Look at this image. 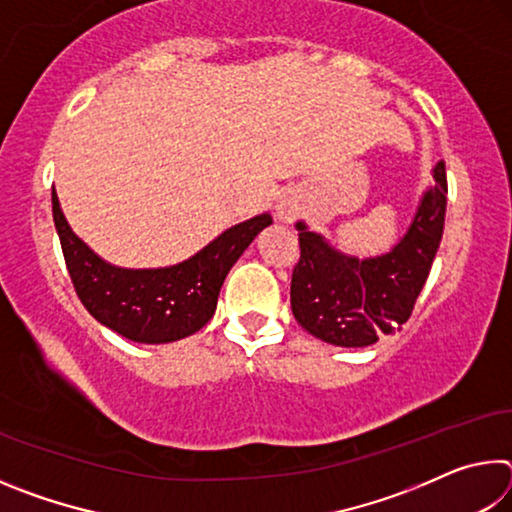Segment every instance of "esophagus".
I'll return each instance as SVG.
<instances>
[{"label":"esophagus","instance_id":"obj_1","mask_svg":"<svg viewBox=\"0 0 512 512\" xmlns=\"http://www.w3.org/2000/svg\"><path fill=\"white\" fill-rule=\"evenodd\" d=\"M300 198L296 194H282L275 205V214L282 223H293L300 216Z\"/></svg>","mask_w":512,"mask_h":512}]
</instances>
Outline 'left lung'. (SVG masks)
Returning <instances> with one entry per match:
<instances>
[{"label": "left lung", "instance_id": "left-lung-1", "mask_svg": "<svg viewBox=\"0 0 512 512\" xmlns=\"http://www.w3.org/2000/svg\"><path fill=\"white\" fill-rule=\"evenodd\" d=\"M445 162L433 167L404 237L384 255L354 257L298 221L300 262L291 277V309L316 339L366 348L409 320L427 282L445 228Z\"/></svg>", "mask_w": 512, "mask_h": 512}]
</instances>
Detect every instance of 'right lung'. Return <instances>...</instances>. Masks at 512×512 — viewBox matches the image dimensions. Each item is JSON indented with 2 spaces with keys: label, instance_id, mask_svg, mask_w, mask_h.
I'll return each instance as SVG.
<instances>
[{
  "label": "right lung",
  "instance_id": "add662e5",
  "mask_svg": "<svg viewBox=\"0 0 512 512\" xmlns=\"http://www.w3.org/2000/svg\"><path fill=\"white\" fill-rule=\"evenodd\" d=\"M54 223L65 264L83 307L112 332L135 343H173L210 323L225 275L253 239L273 223L264 212L221 232L185 262L164 268H121L101 259L69 228L56 189Z\"/></svg>",
  "mask_w": 512,
  "mask_h": 512
}]
</instances>
